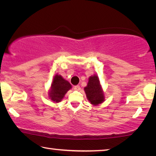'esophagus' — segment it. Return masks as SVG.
<instances>
[{"mask_svg": "<svg viewBox=\"0 0 156 156\" xmlns=\"http://www.w3.org/2000/svg\"><path fill=\"white\" fill-rule=\"evenodd\" d=\"M73 89H74V90H76V91H80V87L79 85H76L74 87H73Z\"/></svg>", "mask_w": 156, "mask_h": 156, "instance_id": "obj_1", "label": "esophagus"}]
</instances>
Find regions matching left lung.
Here are the masks:
<instances>
[{"mask_svg":"<svg viewBox=\"0 0 156 156\" xmlns=\"http://www.w3.org/2000/svg\"><path fill=\"white\" fill-rule=\"evenodd\" d=\"M87 98L91 105L98 106L105 101V94L98 76L96 74L89 78L88 83L84 88Z\"/></svg>","mask_w":156,"mask_h":156,"instance_id":"8db88e82","label":"left lung"}]
</instances>
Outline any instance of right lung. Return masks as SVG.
<instances>
[{"instance_id":"obj_1","label":"right lung","mask_w":156,"mask_h":156,"mask_svg":"<svg viewBox=\"0 0 156 156\" xmlns=\"http://www.w3.org/2000/svg\"><path fill=\"white\" fill-rule=\"evenodd\" d=\"M72 85L67 80L62 77L61 75L56 73L54 76L52 83L48 92L49 98L54 103L61 102L67 92L72 89Z\"/></svg>"}]
</instances>
